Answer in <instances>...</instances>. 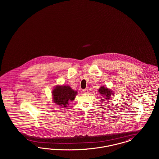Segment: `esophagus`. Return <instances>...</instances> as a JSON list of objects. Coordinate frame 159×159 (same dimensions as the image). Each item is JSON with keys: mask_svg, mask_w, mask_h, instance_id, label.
Segmentation results:
<instances>
[{"mask_svg": "<svg viewBox=\"0 0 159 159\" xmlns=\"http://www.w3.org/2000/svg\"><path fill=\"white\" fill-rule=\"evenodd\" d=\"M83 92L84 93H88L89 91H88V89H83Z\"/></svg>", "mask_w": 159, "mask_h": 159, "instance_id": "1", "label": "esophagus"}]
</instances>
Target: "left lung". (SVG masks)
Listing matches in <instances>:
<instances>
[{"mask_svg": "<svg viewBox=\"0 0 159 159\" xmlns=\"http://www.w3.org/2000/svg\"><path fill=\"white\" fill-rule=\"evenodd\" d=\"M98 92H99L100 95H101L102 97L104 98L101 99L102 101H106V100H107V101L110 100L111 95H114L113 91L104 86H101L100 88L98 89Z\"/></svg>", "mask_w": 159, "mask_h": 159, "instance_id": "8db88e82", "label": "left lung"}]
</instances>
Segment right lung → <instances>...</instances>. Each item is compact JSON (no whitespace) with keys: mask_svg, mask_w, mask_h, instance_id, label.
I'll return each instance as SVG.
<instances>
[{"mask_svg":"<svg viewBox=\"0 0 159 159\" xmlns=\"http://www.w3.org/2000/svg\"><path fill=\"white\" fill-rule=\"evenodd\" d=\"M77 92L74 91L69 86L57 85L52 92V99L54 103L62 107H66L70 101H73Z\"/></svg>","mask_w":159,"mask_h":159,"instance_id":"obj_1","label":"right lung"}]
</instances>
